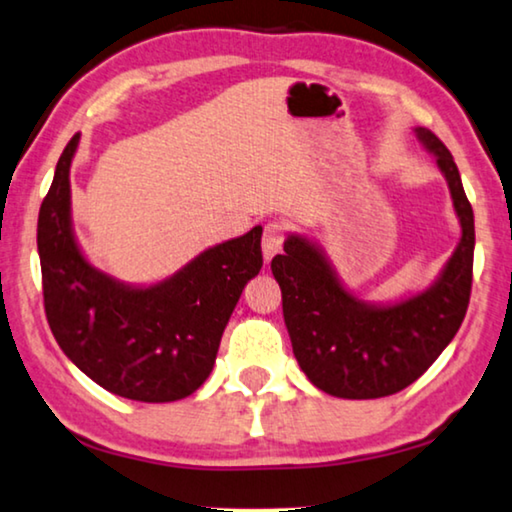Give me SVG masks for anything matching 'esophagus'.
I'll return each mask as SVG.
<instances>
[{"instance_id":"1","label":"esophagus","mask_w":512,"mask_h":512,"mask_svg":"<svg viewBox=\"0 0 512 512\" xmlns=\"http://www.w3.org/2000/svg\"><path fill=\"white\" fill-rule=\"evenodd\" d=\"M283 241H285V227L280 222H269L264 227V236H262V255L264 262H271L280 250H283Z\"/></svg>"}]
</instances>
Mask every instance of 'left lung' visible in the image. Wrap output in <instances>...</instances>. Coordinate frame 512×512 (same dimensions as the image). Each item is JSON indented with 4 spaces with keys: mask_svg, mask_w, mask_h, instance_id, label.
<instances>
[{
    "mask_svg": "<svg viewBox=\"0 0 512 512\" xmlns=\"http://www.w3.org/2000/svg\"><path fill=\"white\" fill-rule=\"evenodd\" d=\"M417 141L448 183L462 227L455 253L434 283L397 301H366L338 276L325 248L306 234H287L271 262L283 292V318L294 357L318 390L338 399H380L415 383L448 348L469 308L473 208L450 150L429 129Z\"/></svg>",
    "mask_w": 512,
    "mask_h": 512,
    "instance_id": "obj_1",
    "label": "left lung"
}]
</instances>
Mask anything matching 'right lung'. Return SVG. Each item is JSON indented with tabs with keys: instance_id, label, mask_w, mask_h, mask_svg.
Instances as JSON below:
<instances>
[{
	"instance_id": "right-lung-1",
	"label": "right lung",
	"mask_w": 512,
	"mask_h": 512,
	"mask_svg": "<svg viewBox=\"0 0 512 512\" xmlns=\"http://www.w3.org/2000/svg\"><path fill=\"white\" fill-rule=\"evenodd\" d=\"M78 143L81 134L64 148L39 211L50 331L85 376L118 397H190L211 376L236 301L262 269V227L206 248L157 283H125L97 269L76 239L69 174Z\"/></svg>"
}]
</instances>
